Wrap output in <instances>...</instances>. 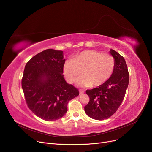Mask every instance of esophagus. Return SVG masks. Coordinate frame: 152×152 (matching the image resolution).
Returning <instances> with one entry per match:
<instances>
[{
  "instance_id": "obj_1",
  "label": "esophagus",
  "mask_w": 152,
  "mask_h": 152,
  "mask_svg": "<svg viewBox=\"0 0 152 152\" xmlns=\"http://www.w3.org/2000/svg\"><path fill=\"white\" fill-rule=\"evenodd\" d=\"M84 93H85V91L83 90V89H80V94H82Z\"/></svg>"
}]
</instances>
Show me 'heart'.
Returning <instances> with one entry per match:
<instances>
[{
	"label": "heart",
	"instance_id": "obj_1",
	"mask_svg": "<svg viewBox=\"0 0 152 152\" xmlns=\"http://www.w3.org/2000/svg\"><path fill=\"white\" fill-rule=\"evenodd\" d=\"M115 60L113 56L97 50H84L66 61L63 71L67 81L73 83L82 72L77 81L81 86H98L103 85L113 74Z\"/></svg>",
	"mask_w": 152,
	"mask_h": 152
}]
</instances>
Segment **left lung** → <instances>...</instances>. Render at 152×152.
<instances>
[{"label":"left lung","mask_w":152,"mask_h":152,"mask_svg":"<svg viewBox=\"0 0 152 152\" xmlns=\"http://www.w3.org/2000/svg\"><path fill=\"white\" fill-rule=\"evenodd\" d=\"M110 53L115 60L113 74L103 85L86 91L89 102L85 106V111L88 116L97 120L108 119L115 113L128 86L129 73L124 58L113 49Z\"/></svg>","instance_id":"left-lung-1"}]
</instances>
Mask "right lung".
<instances>
[{"label":"right lung","mask_w":152,"mask_h":152,"mask_svg":"<svg viewBox=\"0 0 152 152\" xmlns=\"http://www.w3.org/2000/svg\"><path fill=\"white\" fill-rule=\"evenodd\" d=\"M63 52L48 49L32 57L26 64L22 88L26 103L37 116L46 121L63 117L67 103L79 91L64 78Z\"/></svg>","instance_id":"1"}]
</instances>
